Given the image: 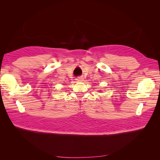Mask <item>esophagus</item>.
Here are the masks:
<instances>
[{"label":"esophagus","mask_w":160,"mask_h":160,"mask_svg":"<svg viewBox=\"0 0 160 160\" xmlns=\"http://www.w3.org/2000/svg\"><path fill=\"white\" fill-rule=\"evenodd\" d=\"M83 80V77H77V78L76 79V81H78V82H80V81H82Z\"/></svg>","instance_id":"1"}]
</instances>
